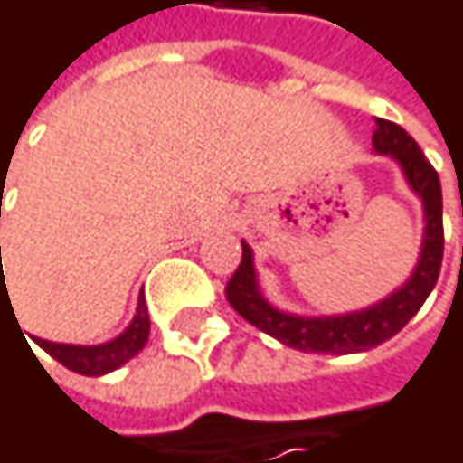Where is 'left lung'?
Instances as JSON below:
<instances>
[{"label": "left lung", "instance_id": "obj_1", "mask_svg": "<svg viewBox=\"0 0 463 463\" xmlns=\"http://www.w3.org/2000/svg\"><path fill=\"white\" fill-rule=\"evenodd\" d=\"M373 146L378 155H392L411 190L416 193L423 203V243L418 254L416 270L411 279L394 289L389 298L381 303L364 308V311H351L340 317H298L273 308L257 284L254 273V257L249 243L241 241L243 254L241 265L232 273V279L225 287L228 303L257 329L268 332L270 337L281 340L289 348L298 351H311V354H356V351H370L389 337H394L405 324L411 322L434 289L439 279V265H442V249H445V235H442V187L439 176L420 152L416 139L397 123L392 120H375V134Z\"/></svg>", "mask_w": 463, "mask_h": 463}]
</instances>
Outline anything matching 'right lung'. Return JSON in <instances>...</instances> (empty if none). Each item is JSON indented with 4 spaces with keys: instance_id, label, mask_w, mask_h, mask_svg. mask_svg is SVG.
Returning <instances> with one entry per match:
<instances>
[{
    "instance_id": "1",
    "label": "right lung",
    "mask_w": 463,
    "mask_h": 463,
    "mask_svg": "<svg viewBox=\"0 0 463 463\" xmlns=\"http://www.w3.org/2000/svg\"><path fill=\"white\" fill-rule=\"evenodd\" d=\"M5 292H7V287L2 284V295ZM146 337H149V314H146V303L139 300L134 322L128 324L126 332H120L115 340H107V343H99V345L50 343V340H43V337H34V340H37V345L43 351H47L55 362H61L71 373H80V375H107V373L118 370L120 364H126L128 359H134L141 348L146 345Z\"/></svg>"
}]
</instances>
